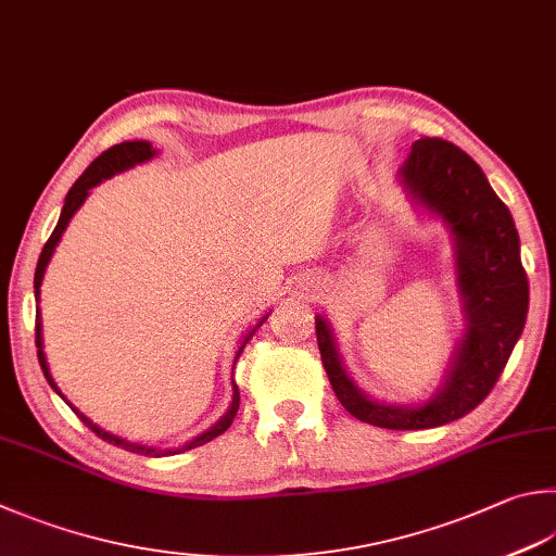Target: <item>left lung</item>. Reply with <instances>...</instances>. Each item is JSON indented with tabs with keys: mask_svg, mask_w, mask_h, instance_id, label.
<instances>
[{
	"mask_svg": "<svg viewBox=\"0 0 556 556\" xmlns=\"http://www.w3.org/2000/svg\"><path fill=\"white\" fill-rule=\"evenodd\" d=\"M400 174L416 201L441 215L455 235L467 331L445 387L424 406L370 402L343 370L329 324L317 317L314 327L324 370L345 412L377 428L421 431L457 421L494 390L526 327L530 286L516 223L472 156L447 140L421 138Z\"/></svg>",
	"mask_w": 556,
	"mask_h": 556,
	"instance_id": "8db88e82",
	"label": "left lung"
}]
</instances>
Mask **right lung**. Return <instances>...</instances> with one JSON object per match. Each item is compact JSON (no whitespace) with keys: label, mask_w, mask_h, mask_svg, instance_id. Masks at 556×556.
<instances>
[{"label":"right lung","mask_w":556,"mask_h":556,"mask_svg":"<svg viewBox=\"0 0 556 556\" xmlns=\"http://www.w3.org/2000/svg\"><path fill=\"white\" fill-rule=\"evenodd\" d=\"M154 154H156V152L152 150V144H150V142H142V140H135V142H121V144H113V148H109V150L103 152V154H99L97 160H93V162L87 166V172H84V174L79 176V179L75 181V186L70 188V193H67V198H65V205H62V215H60V219H58V225H55V229H52V235H50V239L46 242L43 251H40V258H38V266H36V278H34L36 298L40 295V280H43L46 266H48V261H50V256H52V251H55V247H58V242H60L62 232H65V227H67V223H70V217L77 213V207H79L84 201H87L89 188H93L97 184H101L103 179H109V176H113V174L130 169V166H135V164L152 160ZM261 324H264V321H261ZM254 331H256V329H254ZM254 331H249V337H244V343L239 345V351H237V358H239V353L244 351L247 341H249L251 337H254ZM36 345H38V363H40V368H43L46 380L50 382L52 390H55V392L60 394L58 384L52 382V377H50V372H48V363H46V353H43V337H40V312L36 314ZM237 358H235V363H237ZM60 396H62V394H60ZM62 400H65V396H62ZM65 402H67V400H65ZM67 404H70V402H67ZM70 406H72V404H70ZM237 408H239V390H237V384H235L232 406H229V412H227L223 418H219V421L211 428V431H205L203 435L193 438V441H191V443H186L184 447L164 450V453H162V450H154V447H144V445L128 443V441H123V438H115V435H111V433H106V431H101V428H99V426H93L87 416L79 414L75 406H72V412H75V414L81 418V424H84V426H89L91 431L101 438V441H106V443H111V445H118V447H125V450H128V453H138V455H176V453H186V450H191V447H198V445L211 443L213 438L223 435V433L227 431V428H229V424L235 421Z\"/></svg>","instance_id":"add662e5"}]
</instances>
